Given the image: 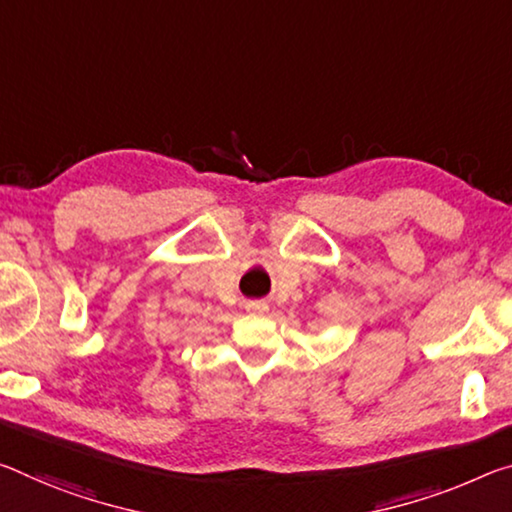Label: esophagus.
<instances>
[{
  "label": "esophagus",
  "instance_id": "34e87169",
  "mask_svg": "<svg viewBox=\"0 0 512 512\" xmlns=\"http://www.w3.org/2000/svg\"><path fill=\"white\" fill-rule=\"evenodd\" d=\"M246 310L250 314H264L266 310H269V305H266L264 300H250V303H246Z\"/></svg>",
  "mask_w": 512,
  "mask_h": 512
}]
</instances>
